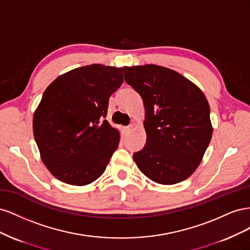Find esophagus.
<instances>
[{
	"label": "esophagus",
	"mask_w": 250,
	"mask_h": 250,
	"mask_svg": "<svg viewBox=\"0 0 250 250\" xmlns=\"http://www.w3.org/2000/svg\"><path fill=\"white\" fill-rule=\"evenodd\" d=\"M131 128H132V125L126 126V127H125V130H126V131H130V130H131Z\"/></svg>",
	"instance_id": "obj_1"
}]
</instances>
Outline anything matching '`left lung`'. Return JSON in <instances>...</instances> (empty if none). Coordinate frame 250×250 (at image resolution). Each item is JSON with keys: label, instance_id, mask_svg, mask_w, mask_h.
<instances>
[{"label": "left lung", "instance_id": "obj_1", "mask_svg": "<svg viewBox=\"0 0 250 250\" xmlns=\"http://www.w3.org/2000/svg\"><path fill=\"white\" fill-rule=\"evenodd\" d=\"M124 77L145 107L146 145L133 153L138 168L161 185L190 177L213 134L202 90L181 74L155 64L124 66Z\"/></svg>", "mask_w": 250, "mask_h": 250}]
</instances>
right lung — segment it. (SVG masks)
Instances as JSON below:
<instances>
[{
    "instance_id": "right-lung-1",
    "label": "right lung",
    "mask_w": 250,
    "mask_h": 250,
    "mask_svg": "<svg viewBox=\"0 0 250 250\" xmlns=\"http://www.w3.org/2000/svg\"><path fill=\"white\" fill-rule=\"evenodd\" d=\"M122 83L123 67L95 63L60 75L44 90L33 134L53 176L86 186L102 175L120 142L119 130L103 118Z\"/></svg>"
}]
</instances>
